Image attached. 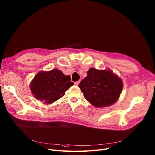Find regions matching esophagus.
I'll return each instance as SVG.
<instances>
[{
    "mask_svg": "<svg viewBox=\"0 0 155 155\" xmlns=\"http://www.w3.org/2000/svg\"><path fill=\"white\" fill-rule=\"evenodd\" d=\"M79 83H80V80L79 81H75L74 83H75V85H76V86H78V84H79Z\"/></svg>",
    "mask_w": 155,
    "mask_h": 155,
    "instance_id": "34e87169",
    "label": "esophagus"
}]
</instances>
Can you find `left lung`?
<instances>
[{
	"label": "left lung",
	"instance_id": "1",
	"mask_svg": "<svg viewBox=\"0 0 155 155\" xmlns=\"http://www.w3.org/2000/svg\"><path fill=\"white\" fill-rule=\"evenodd\" d=\"M85 99L96 107L109 106L119 99L123 88L120 78L110 70L91 68L78 85Z\"/></svg>",
	"mask_w": 155,
	"mask_h": 155
}]
</instances>
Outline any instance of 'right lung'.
<instances>
[{"label": "right lung", "instance_id": "1", "mask_svg": "<svg viewBox=\"0 0 155 155\" xmlns=\"http://www.w3.org/2000/svg\"><path fill=\"white\" fill-rule=\"evenodd\" d=\"M70 76L65 75L61 70L53 69L38 73L30 84V90L36 100L46 104H52L64 96L74 82Z\"/></svg>", "mask_w": 155, "mask_h": 155}]
</instances>
